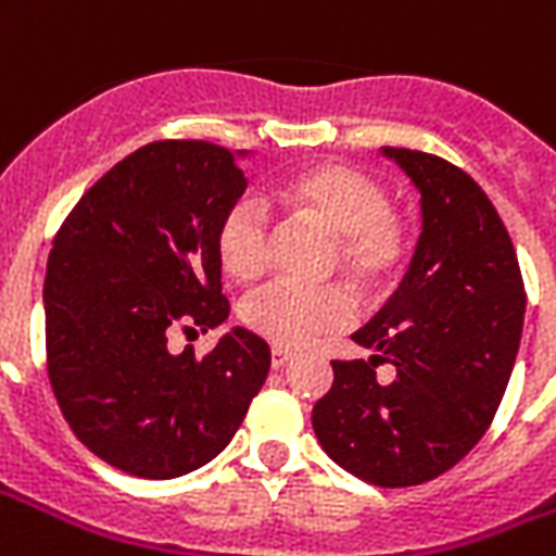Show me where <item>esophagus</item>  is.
Instances as JSON below:
<instances>
[{
  "instance_id": "1",
  "label": "esophagus",
  "mask_w": 556,
  "mask_h": 556,
  "mask_svg": "<svg viewBox=\"0 0 556 556\" xmlns=\"http://www.w3.org/2000/svg\"><path fill=\"white\" fill-rule=\"evenodd\" d=\"M294 357H298L294 351L274 349V351H270V366H274V369H286V366H289V363L294 361Z\"/></svg>"
}]
</instances>
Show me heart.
<instances>
[{
  "label": "heart",
  "instance_id": "1",
  "mask_svg": "<svg viewBox=\"0 0 556 556\" xmlns=\"http://www.w3.org/2000/svg\"><path fill=\"white\" fill-rule=\"evenodd\" d=\"M274 202L291 219L333 235L327 267L339 270L363 294L384 289L405 265V226L390 211V195L381 181L363 169L318 163L291 172L274 187ZM217 258L226 277L241 286H253L265 277L270 265V223L258 202L238 199L226 207L217 226ZM351 318L354 303L339 286H270L241 309L243 327L277 349H303L345 327Z\"/></svg>",
  "mask_w": 556,
  "mask_h": 556
}]
</instances>
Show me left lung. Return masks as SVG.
I'll return each instance as SVG.
<instances>
[{
  "instance_id": "1",
  "label": "left lung",
  "mask_w": 556,
  "mask_h": 556,
  "mask_svg": "<svg viewBox=\"0 0 556 556\" xmlns=\"http://www.w3.org/2000/svg\"><path fill=\"white\" fill-rule=\"evenodd\" d=\"M419 190L422 231L396 294L354 342L369 361H333L315 402L325 453L381 489L458 465L501 408L525 327V282L491 199L450 160L384 148ZM394 366L390 382L374 369Z\"/></svg>"
}]
</instances>
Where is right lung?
<instances>
[{"instance_id":"right-lung-1","label":"right lung","mask_w":556,"mask_h":556,"mask_svg":"<svg viewBox=\"0 0 556 556\" xmlns=\"http://www.w3.org/2000/svg\"><path fill=\"white\" fill-rule=\"evenodd\" d=\"M247 190L238 154L202 139L137 148L89 187L43 279L47 372L67 426L106 465L175 479L226 450L270 349L243 327L195 357L178 333L229 318L217 226Z\"/></svg>"}]
</instances>
